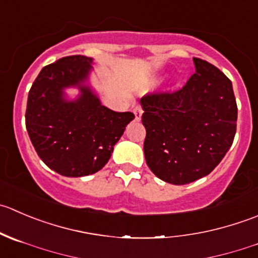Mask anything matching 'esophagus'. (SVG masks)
I'll use <instances>...</instances> for the list:
<instances>
[{
    "label": "esophagus",
    "instance_id": "34e87169",
    "mask_svg": "<svg viewBox=\"0 0 258 258\" xmlns=\"http://www.w3.org/2000/svg\"><path fill=\"white\" fill-rule=\"evenodd\" d=\"M142 107L141 106H136L134 108V113H135V118H136V121H140L141 119V116H142Z\"/></svg>",
    "mask_w": 258,
    "mask_h": 258
}]
</instances>
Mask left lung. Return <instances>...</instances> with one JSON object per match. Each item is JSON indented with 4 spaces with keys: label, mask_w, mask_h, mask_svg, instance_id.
Instances as JSON below:
<instances>
[{
    "label": "left lung",
    "mask_w": 258,
    "mask_h": 258,
    "mask_svg": "<svg viewBox=\"0 0 258 258\" xmlns=\"http://www.w3.org/2000/svg\"><path fill=\"white\" fill-rule=\"evenodd\" d=\"M196 73L181 89L141 98L147 166L164 181L189 184L211 174L232 146L237 103L218 68L192 57Z\"/></svg>",
    "instance_id": "1"
}]
</instances>
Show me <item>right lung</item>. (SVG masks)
Instances as JSON below:
<instances>
[{
  "mask_svg": "<svg viewBox=\"0 0 258 258\" xmlns=\"http://www.w3.org/2000/svg\"><path fill=\"white\" fill-rule=\"evenodd\" d=\"M93 59L84 55L61 57L44 67L27 98L26 130L40 159L62 176L79 177L99 171L114 145L135 118L131 112L102 106L83 86ZM78 86L77 101L63 99L64 88Z\"/></svg>",
  "mask_w": 258,
  "mask_h": 258,
  "instance_id": "obj_1",
  "label": "right lung"
}]
</instances>
